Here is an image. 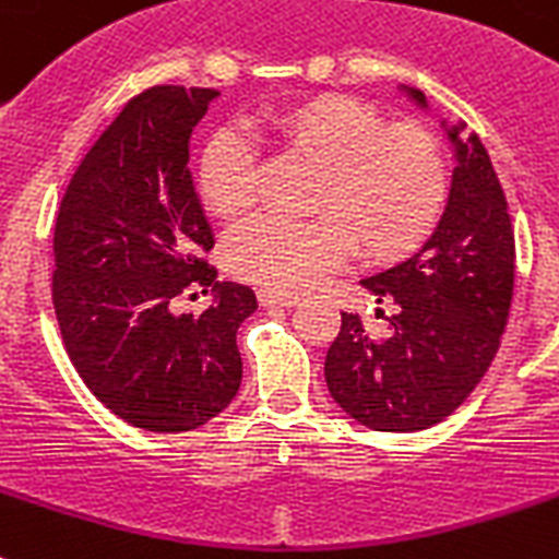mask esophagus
<instances>
[{
	"instance_id": "obj_1",
	"label": "esophagus",
	"mask_w": 559,
	"mask_h": 559,
	"mask_svg": "<svg viewBox=\"0 0 559 559\" xmlns=\"http://www.w3.org/2000/svg\"><path fill=\"white\" fill-rule=\"evenodd\" d=\"M258 301L261 307H295L298 304V295L293 293H278V289H258Z\"/></svg>"
}]
</instances>
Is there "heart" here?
<instances>
[{"instance_id": "obj_1", "label": "heart", "mask_w": 559, "mask_h": 559, "mask_svg": "<svg viewBox=\"0 0 559 559\" xmlns=\"http://www.w3.org/2000/svg\"><path fill=\"white\" fill-rule=\"evenodd\" d=\"M281 156L316 167L309 222L261 215L224 243L233 275L278 293L312 287L349 250L364 261H395L429 236L449 195L443 144L420 124H386L381 110L349 96H318L281 107L255 128ZM204 207L233 222L255 201L250 142L222 130L199 158Z\"/></svg>"}]
</instances>
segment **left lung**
<instances>
[{"label": "left lung", "mask_w": 559, "mask_h": 559, "mask_svg": "<svg viewBox=\"0 0 559 559\" xmlns=\"http://www.w3.org/2000/svg\"><path fill=\"white\" fill-rule=\"evenodd\" d=\"M401 91L429 110L424 91ZM454 170L438 227L406 261L360 284L378 304H392L383 337H369L352 312L326 352L332 401L374 431H420L452 415L480 383L514 289V229L503 187L475 133L440 121ZM383 316V309H378Z\"/></svg>", "instance_id": "1"}]
</instances>
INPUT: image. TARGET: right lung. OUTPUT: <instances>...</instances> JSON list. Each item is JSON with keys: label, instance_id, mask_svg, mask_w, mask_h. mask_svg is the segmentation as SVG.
<instances>
[{"label": "right lung", "instance_id": "1", "mask_svg": "<svg viewBox=\"0 0 559 559\" xmlns=\"http://www.w3.org/2000/svg\"><path fill=\"white\" fill-rule=\"evenodd\" d=\"M218 91L150 87L130 98L70 178L53 229V307L84 386L124 424L190 431L241 386L236 332L258 309L218 281L192 185L190 135ZM214 293L201 317L171 312L187 288ZM195 298V295H192Z\"/></svg>", "mask_w": 559, "mask_h": 559}]
</instances>
